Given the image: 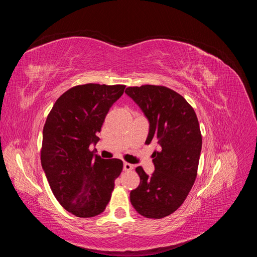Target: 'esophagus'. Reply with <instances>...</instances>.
Instances as JSON below:
<instances>
[{
    "label": "esophagus",
    "instance_id": "obj_1",
    "mask_svg": "<svg viewBox=\"0 0 257 257\" xmlns=\"http://www.w3.org/2000/svg\"><path fill=\"white\" fill-rule=\"evenodd\" d=\"M123 169L124 170H125V172H130V170H132V169H133V165H132V164H130V163H124V164H123Z\"/></svg>",
    "mask_w": 257,
    "mask_h": 257
}]
</instances>
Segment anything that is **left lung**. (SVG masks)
<instances>
[{
  "instance_id": "8db88e82",
  "label": "left lung",
  "mask_w": 257,
  "mask_h": 257,
  "mask_svg": "<svg viewBox=\"0 0 257 257\" xmlns=\"http://www.w3.org/2000/svg\"><path fill=\"white\" fill-rule=\"evenodd\" d=\"M126 94L149 121L146 144L161 147L152 154L154 172L136 168L141 183L130 193L136 211L149 219L175 212L185 200L196 179L201 134L195 111L185 98L163 85L128 87Z\"/></svg>"
}]
</instances>
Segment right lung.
Instances as JSON below:
<instances>
[{"mask_svg":"<svg viewBox=\"0 0 257 257\" xmlns=\"http://www.w3.org/2000/svg\"><path fill=\"white\" fill-rule=\"evenodd\" d=\"M124 89L121 84L76 85L57 99L44 125L42 167L61 206L78 217L104 211L122 172L121 160H104L90 151V145L99 141L106 114Z\"/></svg>","mask_w":257,"mask_h":257,"instance_id":"right-lung-1","label":"right lung"}]
</instances>
